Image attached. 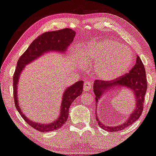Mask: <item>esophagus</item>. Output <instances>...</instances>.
<instances>
[{
    "label": "esophagus",
    "instance_id": "esophagus-1",
    "mask_svg": "<svg viewBox=\"0 0 156 156\" xmlns=\"http://www.w3.org/2000/svg\"><path fill=\"white\" fill-rule=\"evenodd\" d=\"M91 87H92V84H91V82H85L83 85V91L86 92V91L91 90Z\"/></svg>",
    "mask_w": 156,
    "mask_h": 156
}]
</instances>
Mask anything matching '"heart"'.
<instances>
[{"label": "heart", "instance_id": "b5f03b06", "mask_svg": "<svg viewBox=\"0 0 156 156\" xmlns=\"http://www.w3.org/2000/svg\"><path fill=\"white\" fill-rule=\"evenodd\" d=\"M86 59L94 67L95 74L105 81L123 76L132 65L134 56L131 50L115 41H104L90 46Z\"/></svg>", "mask_w": 156, "mask_h": 156}]
</instances>
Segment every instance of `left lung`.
Returning <instances> with one entry per match:
<instances>
[{"label": "left lung", "mask_w": 156, "mask_h": 156, "mask_svg": "<svg viewBox=\"0 0 156 156\" xmlns=\"http://www.w3.org/2000/svg\"><path fill=\"white\" fill-rule=\"evenodd\" d=\"M147 84L146 79V73L144 65L139 56L136 57V64L129 73L124 76H121L118 79L111 81H105V80H96L94 83L93 89L95 95L96 106H97L99 100L102 98L103 95L106 94L107 92L112 91L113 90L118 89H128L134 93L135 98V107L134 110L131 112L129 118L125 122L121 125L110 126L105 125L99 119L97 112H95L97 121L101 128L108 132H115L123 130L129 126L132 125L136 120L140 119L142 110H143L144 95L147 91Z\"/></svg>", "instance_id": "1"}]
</instances>
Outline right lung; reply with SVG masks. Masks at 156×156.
Returning a JSON list of instances; mask_svg holds the SVG:
<instances>
[{"label": "right lung", "mask_w": 156, "mask_h": 156, "mask_svg": "<svg viewBox=\"0 0 156 156\" xmlns=\"http://www.w3.org/2000/svg\"><path fill=\"white\" fill-rule=\"evenodd\" d=\"M76 35V32L70 28L57 31L47 32L37 37L32 42L26 51L18 60L16 70L13 78L14 85V97L15 106L20 115L30 126L41 132H51L61 128L68 118L69 110L73 101L83 91V81L79 80L67 88L62 97L61 106L59 109V115L57 119L48 123H41L33 121L27 118L22 112L19 105L18 84L20 76L27 65L33 62L41 56L49 52H58L60 54H65L67 48L72 44Z\"/></svg>", "instance_id": "add662e5"}]
</instances>
